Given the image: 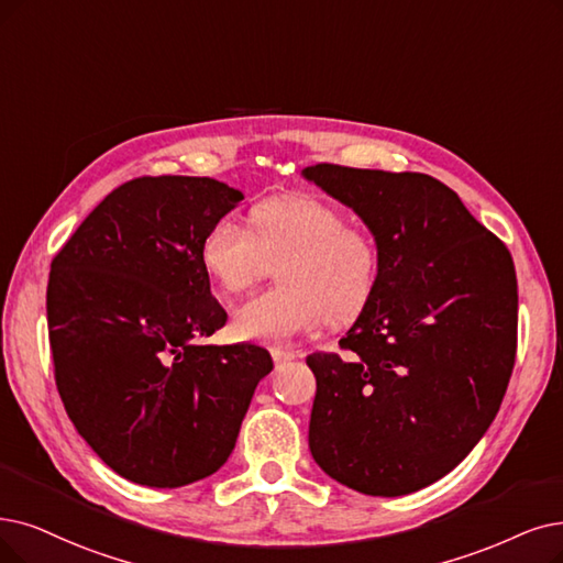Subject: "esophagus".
I'll list each match as a JSON object with an SVG mask.
<instances>
[{
  "label": "esophagus",
  "mask_w": 563,
  "mask_h": 563,
  "mask_svg": "<svg viewBox=\"0 0 563 563\" xmlns=\"http://www.w3.org/2000/svg\"><path fill=\"white\" fill-rule=\"evenodd\" d=\"M296 357V353L294 351H284V349H273V360H275V365L277 367H282V365H286V363H290V360Z\"/></svg>",
  "instance_id": "34e87169"
}]
</instances>
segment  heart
Returning a JSON list of instances; mask_svg holds the SVG:
<instances>
[{"instance_id": "1", "label": "heart", "mask_w": 563, "mask_h": 563, "mask_svg": "<svg viewBox=\"0 0 563 563\" xmlns=\"http://www.w3.org/2000/svg\"><path fill=\"white\" fill-rule=\"evenodd\" d=\"M198 258L223 294L250 288L277 263V286L242 302L231 321L240 340L269 344L290 342L323 323L355 321L380 275L374 235L311 196L263 200L250 212V229L233 217L212 221Z\"/></svg>"}]
</instances>
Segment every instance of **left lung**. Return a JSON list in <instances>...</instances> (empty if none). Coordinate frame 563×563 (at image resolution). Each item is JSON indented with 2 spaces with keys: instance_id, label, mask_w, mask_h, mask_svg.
Segmentation results:
<instances>
[{
  "instance_id": "8db88e82",
  "label": "left lung",
  "mask_w": 563,
  "mask_h": 563,
  "mask_svg": "<svg viewBox=\"0 0 563 563\" xmlns=\"http://www.w3.org/2000/svg\"><path fill=\"white\" fill-rule=\"evenodd\" d=\"M367 223L380 275L340 353H311L309 451L330 478L401 497L453 471L487 432L517 351L506 244L424 173L302 170Z\"/></svg>"
}]
</instances>
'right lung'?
<instances>
[{
	"label": "right lung",
	"instance_id": "1",
	"mask_svg": "<svg viewBox=\"0 0 563 563\" xmlns=\"http://www.w3.org/2000/svg\"><path fill=\"white\" fill-rule=\"evenodd\" d=\"M242 198L212 177L129 179L53 258L46 309L59 397L78 434L131 483L212 476L273 372L256 344H200L229 317L198 244Z\"/></svg>",
	"mask_w": 563,
	"mask_h": 563
}]
</instances>
